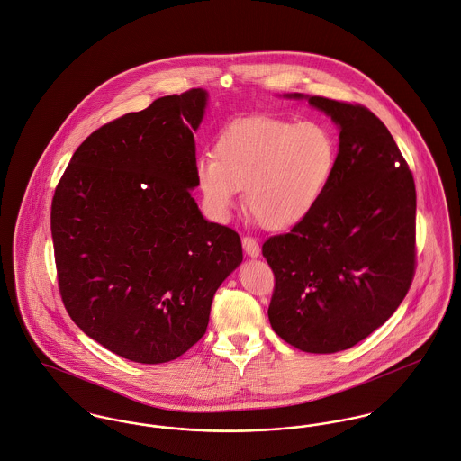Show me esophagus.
<instances>
[{"label":"esophagus","instance_id":"1","mask_svg":"<svg viewBox=\"0 0 461 461\" xmlns=\"http://www.w3.org/2000/svg\"><path fill=\"white\" fill-rule=\"evenodd\" d=\"M243 249L247 251V255H250V257H257L258 253H260V249H258V243H257V240L255 238H251V236H243Z\"/></svg>","mask_w":461,"mask_h":461}]
</instances>
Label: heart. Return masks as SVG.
<instances>
[{
	"instance_id": "obj_1",
	"label": "heart",
	"mask_w": 461,
	"mask_h": 461,
	"mask_svg": "<svg viewBox=\"0 0 461 461\" xmlns=\"http://www.w3.org/2000/svg\"><path fill=\"white\" fill-rule=\"evenodd\" d=\"M214 157L195 162L206 203L227 216L247 188V206L266 229L284 230L299 223L322 199L336 166V140L315 122L257 116L227 126Z\"/></svg>"
}]
</instances>
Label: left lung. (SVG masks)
<instances>
[{
  "label": "left lung",
  "instance_id": "left-lung-1",
  "mask_svg": "<svg viewBox=\"0 0 461 461\" xmlns=\"http://www.w3.org/2000/svg\"><path fill=\"white\" fill-rule=\"evenodd\" d=\"M308 104L339 126V149L317 206L291 232L262 245L275 275L267 315L295 348L333 354L372 335L411 289L416 185L370 109L324 96H308Z\"/></svg>",
  "mask_w": 461,
  "mask_h": 461
}]
</instances>
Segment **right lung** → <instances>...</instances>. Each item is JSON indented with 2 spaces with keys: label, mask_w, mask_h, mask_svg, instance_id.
I'll use <instances>...</instances> for the list:
<instances>
[{
  "label": "right lung",
  "mask_w": 461,
  "mask_h": 461,
  "mask_svg": "<svg viewBox=\"0 0 461 461\" xmlns=\"http://www.w3.org/2000/svg\"><path fill=\"white\" fill-rule=\"evenodd\" d=\"M201 87L95 130L52 197L58 287L72 321L142 365L183 356L208 328L211 303L241 264L236 230L208 221L192 195Z\"/></svg>",
  "instance_id": "add662e5"
}]
</instances>
